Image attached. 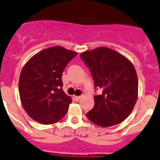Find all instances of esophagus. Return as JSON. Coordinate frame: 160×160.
<instances>
[{
    "label": "esophagus",
    "instance_id": "34e87169",
    "mask_svg": "<svg viewBox=\"0 0 160 160\" xmlns=\"http://www.w3.org/2000/svg\"><path fill=\"white\" fill-rule=\"evenodd\" d=\"M74 98L77 100V101H78L82 98V96H74Z\"/></svg>",
    "mask_w": 160,
    "mask_h": 160
}]
</instances>
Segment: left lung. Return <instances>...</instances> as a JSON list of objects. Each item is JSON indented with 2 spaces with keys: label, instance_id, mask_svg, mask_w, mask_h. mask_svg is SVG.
<instances>
[{
  "label": "left lung",
  "instance_id": "obj_1",
  "mask_svg": "<svg viewBox=\"0 0 160 160\" xmlns=\"http://www.w3.org/2000/svg\"><path fill=\"white\" fill-rule=\"evenodd\" d=\"M80 57L91 71L95 88L102 89L101 95L94 96V107L87 117L100 127L120 123L133 111L138 98V77L133 63L105 47L85 51Z\"/></svg>",
  "mask_w": 160,
  "mask_h": 160
}]
</instances>
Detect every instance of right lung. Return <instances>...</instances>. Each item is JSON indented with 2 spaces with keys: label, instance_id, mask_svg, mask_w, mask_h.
<instances>
[{
  "label": "right lung",
  "instance_id": "right-lung-1",
  "mask_svg": "<svg viewBox=\"0 0 160 160\" xmlns=\"http://www.w3.org/2000/svg\"><path fill=\"white\" fill-rule=\"evenodd\" d=\"M77 54L61 46L52 47L35 54L22 68L20 98L31 118L42 124H52L66 114L72 98L62 88V75Z\"/></svg>",
  "mask_w": 160,
  "mask_h": 160
}]
</instances>
